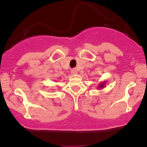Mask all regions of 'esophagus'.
I'll return each mask as SVG.
<instances>
[{"label":"esophagus","instance_id":"esophagus-1","mask_svg":"<svg viewBox=\"0 0 147 147\" xmlns=\"http://www.w3.org/2000/svg\"><path fill=\"white\" fill-rule=\"evenodd\" d=\"M71 72H72V74H76L77 73V70L75 68H73L71 70Z\"/></svg>","mask_w":147,"mask_h":147}]
</instances>
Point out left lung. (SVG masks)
<instances>
[{
  "mask_svg": "<svg viewBox=\"0 0 147 147\" xmlns=\"http://www.w3.org/2000/svg\"><path fill=\"white\" fill-rule=\"evenodd\" d=\"M105 86V83H102L101 84H100L99 88H103V86Z\"/></svg>",
  "mask_w": 147,
  "mask_h": 147,
  "instance_id": "left-lung-1",
  "label": "left lung"
}]
</instances>
